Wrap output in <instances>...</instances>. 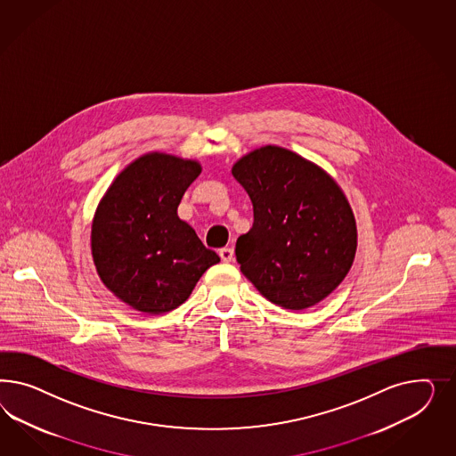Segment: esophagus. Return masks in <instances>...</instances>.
Returning a JSON list of instances; mask_svg holds the SVG:
<instances>
[{"label":"esophagus","mask_w":456,"mask_h":456,"mask_svg":"<svg viewBox=\"0 0 456 456\" xmlns=\"http://www.w3.org/2000/svg\"><path fill=\"white\" fill-rule=\"evenodd\" d=\"M219 256H221V259L224 263H231V261H234V248H222L221 250H219Z\"/></svg>","instance_id":"34e87169"}]
</instances>
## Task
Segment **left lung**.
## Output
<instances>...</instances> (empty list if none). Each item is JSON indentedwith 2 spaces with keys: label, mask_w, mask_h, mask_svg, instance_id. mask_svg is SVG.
<instances>
[{
  "label": "left lung",
  "mask_w": 456,
  "mask_h": 456,
  "mask_svg": "<svg viewBox=\"0 0 456 456\" xmlns=\"http://www.w3.org/2000/svg\"><path fill=\"white\" fill-rule=\"evenodd\" d=\"M235 180L254 208V224L235 244L242 274L265 299L303 311L349 273L358 231L339 185L321 167L265 145L239 159Z\"/></svg>",
  "instance_id": "obj_1"
}]
</instances>
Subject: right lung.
Here are the masks:
<instances>
[{"mask_svg":"<svg viewBox=\"0 0 456 456\" xmlns=\"http://www.w3.org/2000/svg\"><path fill=\"white\" fill-rule=\"evenodd\" d=\"M202 167L168 153H145L111 182L92 224V256L109 289L140 313L185 303L221 257L180 221L177 208Z\"/></svg>","mask_w":456,"mask_h":456,"instance_id":"1","label":"right lung"}]
</instances>
